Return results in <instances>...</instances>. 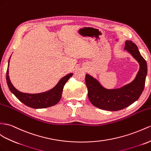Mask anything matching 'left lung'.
Listing matches in <instances>:
<instances>
[{"instance_id":"left-lung-1","label":"left lung","mask_w":151,"mask_h":151,"mask_svg":"<svg viewBox=\"0 0 151 151\" xmlns=\"http://www.w3.org/2000/svg\"><path fill=\"white\" fill-rule=\"evenodd\" d=\"M124 50L131 54L140 64V69L132 82L120 88L106 89L98 81L87 74L86 83L88 97L94 106L108 111H118L131 105L139 98L145 87L147 74L146 60L133 41H126Z\"/></svg>"}]
</instances>
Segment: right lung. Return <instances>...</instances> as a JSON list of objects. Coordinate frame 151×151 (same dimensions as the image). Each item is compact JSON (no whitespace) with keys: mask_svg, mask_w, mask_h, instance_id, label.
I'll return each mask as SVG.
<instances>
[{"mask_svg":"<svg viewBox=\"0 0 151 151\" xmlns=\"http://www.w3.org/2000/svg\"><path fill=\"white\" fill-rule=\"evenodd\" d=\"M9 60L10 59L8 62V67ZM72 76L73 73H70L64 76L52 89L39 94L23 93L15 88L9 80L8 69L6 72V80L10 91L24 105L32 109H44L53 106L59 103L62 97L64 85Z\"/></svg>","mask_w":151,"mask_h":151,"instance_id":"right-lung-1","label":"right lung"}]
</instances>
